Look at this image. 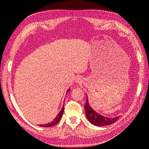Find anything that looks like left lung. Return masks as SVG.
<instances>
[{
  "label": "left lung",
  "mask_w": 149,
  "mask_h": 149,
  "mask_svg": "<svg viewBox=\"0 0 149 149\" xmlns=\"http://www.w3.org/2000/svg\"><path fill=\"white\" fill-rule=\"evenodd\" d=\"M85 111H86V116L88 120L90 123L96 126H106L115 123L118 119L119 116L114 117V118H107V117L101 115L100 114L97 113L94 111L88 103V97L86 99V102L84 105Z\"/></svg>",
  "instance_id": "left-lung-1"
}]
</instances>
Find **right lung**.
I'll return each mask as SVG.
<instances>
[{
	"label": "right lung",
	"mask_w": 149,
	"mask_h": 149,
	"mask_svg": "<svg viewBox=\"0 0 149 149\" xmlns=\"http://www.w3.org/2000/svg\"><path fill=\"white\" fill-rule=\"evenodd\" d=\"M70 89H68L67 90V92L68 91H70ZM63 111H64V106H63V107H62V109H61V111H60V112L58 114V115L56 116V118H54V120H53V121H52L50 123H49L48 124H45V125H39L40 127H52V126L53 125H55L56 124H57L59 121L60 120H61V117L63 116Z\"/></svg>",
	"instance_id": "1"
}]
</instances>
